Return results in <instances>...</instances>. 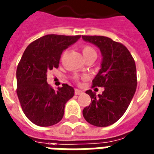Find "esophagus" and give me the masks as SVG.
<instances>
[{"mask_svg":"<svg viewBox=\"0 0 154 154\" xmlns=\"http://www.w3.org/2000/svg\"><path fill=\"white\" fill-rule=\"evenodd\" d=\"M74 93H75V95H81V94H82V91L81 90H78V89H75Z\"/></svg>","mask_w":154,"mask_h":154,"instance_id":"1","label":"esophagus"}]
</instances>
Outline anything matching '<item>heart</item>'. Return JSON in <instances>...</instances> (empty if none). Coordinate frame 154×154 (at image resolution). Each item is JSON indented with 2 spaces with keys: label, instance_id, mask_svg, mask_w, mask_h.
I'll return each mask as SVG.
<instances>
[{
  "label": "heart",
  "instance_id": "1",
  "mask_svg": "<svg viewBox=\"0 0 154 154\" xmlns=\"http://www.w3.org/2000/svg\"><path fill=\"white\" fill-rule=\"evenodd\" d=\"M82 54L85 57H88L90 55H97L96 54V51L93 48L91 47L90 45H87V44H85L82 47Z\"/></svg>",
  "mask_w": 154,
  "mask_h": 154
}]
</instances>
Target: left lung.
Returning <instances> with one entry per match:
<instances>
[{
	"label": "left lung",
	"instance_id": "8db88e82",
	"mask_svg": "<svg viewBox=\"0 0 154 154\" xmlns=\"http://www.w3.org/2000/svg\"><path fill=\"white\" fill-rule=\"evenodd\" d=\"M85 41L97 45L102 54L99 72L92 80V87H104L101 95L91 90L86 93L91 98L82 114L91 125L106 127L119 119L129 107L137 87L135 62L128 48L105 36L82 35Z\"/></svg>",
	"mask_w": 154,
	"mask_h": 154
}]
</instances>
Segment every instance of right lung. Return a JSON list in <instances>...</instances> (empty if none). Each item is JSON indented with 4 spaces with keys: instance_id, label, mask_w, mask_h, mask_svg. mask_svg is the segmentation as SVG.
Masks as SVG:
<instances>
[{
    "instance_id": "obj_1",
    "label": "right lung",
    "mask_w": 154,
    "mask_h": 154,
    "mask_svg": "<svg viewBox=\"0 0 154 154\" xmlns=\"http://www.w3.org/2000/svg\"><path fill=\"white\" fill-rule=\"evenodd\" d=\"M80 37L47 35L29 44L22 55L16 70V93L25 115L36 125H54L63 117L74 89L63 84L54 90L47 83V73L58 67L63 51Z\"/></svg>"
}]
</instances>
